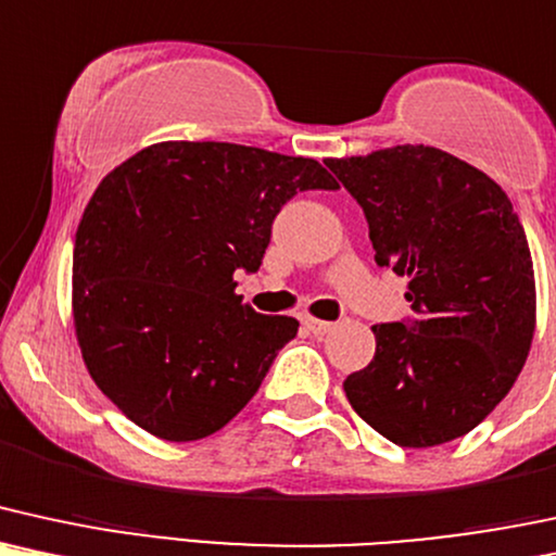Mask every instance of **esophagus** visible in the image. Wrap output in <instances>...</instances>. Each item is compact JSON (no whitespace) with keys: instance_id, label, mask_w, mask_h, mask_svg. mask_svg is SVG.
I'll return each instance as SVG.
<instances>
[{"instance_id":"obj_1","label":"esophagus","mask_w":556,"mask_h":556,"mask_svg":"<svg viewBox=\"0 0 556 556\" xmlns=\"http://www.w3.org/2000/svg\"><path fill=\"white\" fill-rule=\"evenodd\" d=\"M302 325L309 332H315V336H325V332L332 330V323H328V319H317V317H312V315H304L302 317Z\"/></svg>"}]
</instances>
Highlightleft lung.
<instances>
[{
  "instance_id": "8db88e82",
  "label": "left lung",
  "mask_w": 556,
  "mask_h": 556,
  "mask_svg": "<svg viewBox=\"0 0 556 556\" xmlns=\"http://www.w3.org/2000/svg\"><path fill=\"white\" fill-rule=\"evenodd\" d=\"M325 166L354 194L377 265L408 278L410 325H375V358L345 377L354 410L401 447L471 432L510 393L536 330V280L513 202L440 148L395 146Z\"/></svg>"
}]
</instances>
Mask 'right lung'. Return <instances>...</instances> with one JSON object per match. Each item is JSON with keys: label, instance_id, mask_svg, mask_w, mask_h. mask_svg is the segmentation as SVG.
<instances>
[{"label": "right lung", "instance_id": "1", "mask_svg": "<svg viewBox=\"0 0 556 556\" xmlns=\"http://www.w3.org/2000/svg\"><path fill=\"white\" fill-rule=\"evenodd\" d=\"M315 159L233 142L142 148L85 207L72 254V317L93 382L153 437L192 442L239 414L299 323L241 302L280 207L336 189Z\"/></svg>", "mask_w": 556, "mask_h": 556}]
</instances>
